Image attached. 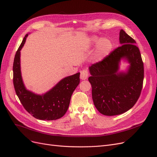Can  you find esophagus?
Returning <instances> with one entry per match:
<instances>
[{
    "mask_svg": "<svg viewBox=\"0 0 157 157\" xmlns=\"http://www.w3.org/2000/svg\"><path fill=\"white\" fill-rule=\"evenodd\" d=\"M88 77V72L87 69H83L80 71V78L82 80L86 79Z\"/></svg>",
    "mask_w": 157,
    "mask_h": 157,
    "instance_id": "obj_1",
    "label": "esophagus"
}]
</instances>
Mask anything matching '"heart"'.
<instances>
[{
	"instance_id": "obj_1",
	"label": "heart",
	"mask_w": 157,
	"mask_h": 157,
	"mask_svg": "<svg viewBox=\"0 0 157 157\" xmlns=\"http://www.w3.org/2000/svg\"><path fill=\"white\" fill-rule=\"evenodd\" d=\"M93 42H94V43L99 42L96 54H95L96 59H102L103 57L107 56L111 50L112 44L111 41L107 39L99 40L98 39H94Z\"/></svg>"
}]
</instances>
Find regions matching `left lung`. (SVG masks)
<instances>
[{
  "label": "left lung",
  "mask_w": 157,
  "mask_h": 157,
  "mask_svg": "<svg viewBox=\"0 0 157 157\" xmlns=\"http://www.w3.org/2000/svg\"><path fill=\"white\" fill-rule=\"evenodd\" d=\"M119 40L122 45L89 67L94 104L99 113L107 116L121 115L130 109L143 88L144 62L136 41L122 29ZM122 58L131 64L127 73L118 72Z\"/></svg>",
  "instance_id": "left-lung-1"
}]
</instances>
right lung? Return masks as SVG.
Here are the masks:
<instances>
[{"label": "right lung", "instance_id": "1", "mask_svg": "<svg viewBox=\"0 0 157 157\" xmlns=\"http://www.w3.org/2000/svg\"><path fill=\"white\" fill-rule=\"evenodd\" d=\"M23 38L13 60V83L17 96L25 110L39 120L53 121L62 117L69 106L71 96L80 82V73L64 78L42 96L28 91L23 83L20 71V50L25 44Z\"/></svg>", "mask_w": 157, "mask_h": 157}]
</instances>
